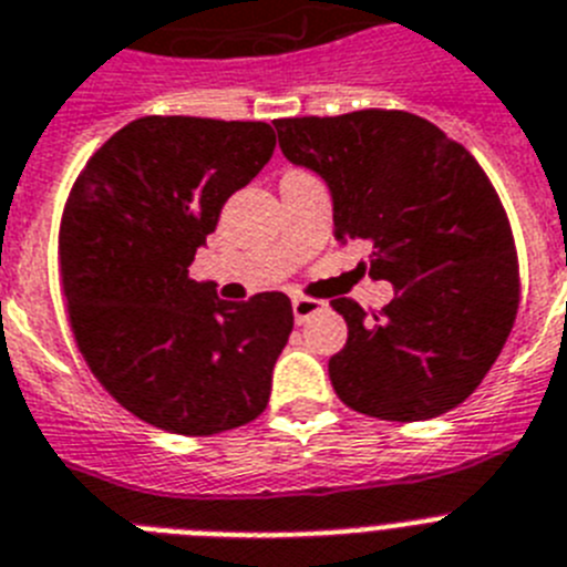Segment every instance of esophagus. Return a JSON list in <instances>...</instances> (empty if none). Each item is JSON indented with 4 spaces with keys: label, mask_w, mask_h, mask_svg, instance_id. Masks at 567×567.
Masks as SVG:
<instances>
[{
    "label": "esophagus",
    "mask_w": 567,
    "mask_h": 567,
    "mask_svg": "<svg viewBox=\"0 0 567 567\" xmlns=\"http://www.w3.org/2000/svg\"><path fill=\"white\" fill-rule=\"evenodd\" d=\"M290 308H293V319H297V324H305L308 319L313 317V313H319L324 308V302H319V299H308V297H297L293 302H290Z\"/></svg>",
    "instance_id": "esophagus-1"
}]
</instances>
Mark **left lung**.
I'll return each instance as SVG.
<instances>
[{
  "label": "left lung",
  "mask_w": 567,
  "mask_h": 567,
  "mask_svg": "<svg viewBox=\"0 0 567 567\" xmlns=\"http://www.w3.org/2000/svg\"><path fill=\"white\" fill-rule=\"evenodd\" d=\"M285 159L322 176L339 243H371L393 299L368 317L333 299L348 342L328 362L348 408L420 422L476 391L519 308L514 234L494 185L460 142L405 111L277 120Z\"/></svg>",
  "instance_id": "obj_1"
}]
</instances>
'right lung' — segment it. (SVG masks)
<instances>
[{
	"mask_svg": "<svg viewBox=\"0 0 567 567\" xmlns=\"http://www.w3.org/2000/svg\"><path fill=\"white\" fill-rule=\"evenodd\" d=\"M274 147L265 122L142 116L87 159L68 196L59 270L73 337L102 388L147 425L210 436L268 405L290 299L225 302L188 268Z\"/></svg>",
	"mask_w": 567,
	"mask_h": 567,
	"instance_id": "add662e5",
	"label": "right lung"
}]
</instances>
